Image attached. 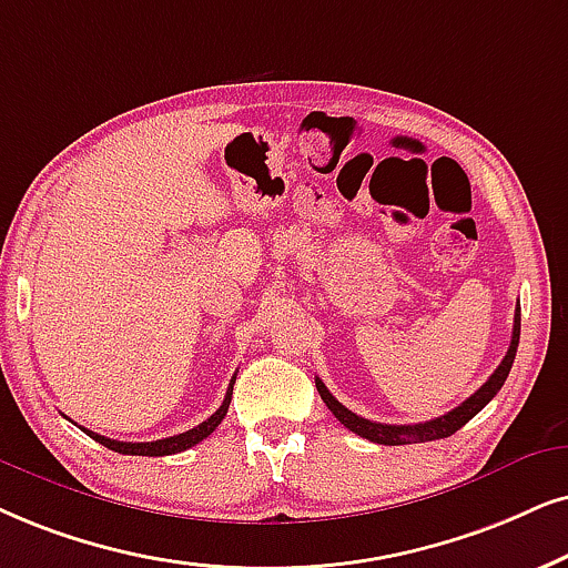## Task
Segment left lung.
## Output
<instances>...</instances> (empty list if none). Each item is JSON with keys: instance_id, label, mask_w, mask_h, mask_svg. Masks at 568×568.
<instances>
[{"instance_id": "left-lung-1", "label": "left lung", "mask_w": 568, "mask_h": 568, "mask_svg": "<svg viewBox=\"0 0 568 568\" xmlns=\"http://www.w3.org/2000/svg\"><path fill=\"white\" fill-rule=\"evenodd\" d=\"M519 333H521V306L516 304L511 346H508L504 362L498 364V369L493 372L490 379H487V383L479 387L477 393H471V396L466 398L462 406H456L454 412L437 416V419L422 422V425H379V422L364 419V416L348 412V408L343 406L341 400H337L333 393L327 390L325 383H322L320 377H317V390H320L322 400H325L327 408L335 414V419L341 422L343 427H348L351 433H356L358 437H367V440H372V443H379V445H406V443L440 440V437H448V435H454L456 429H462L466 422L471 419V416H477L487 404H490L495 396H498V390L506 383L508 372H511V364H514V358H516V348H519Z\"/></svg>"}]
</instances>
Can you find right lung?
<instances>
[{
    "label": "right lung",
    "mask_w": 568,
    "mask_h": 568,
    "mask_svg": "<svg viewBox=\"0 0 568 568\" xmlns=\"http://www.w3.org/2000/svg\"><path fill=\"white\" fill-rule=\"evenodd\" d=\"M233 383H235V377L231 379V387H227L225 400H222V406L217 408V412H214L206 422H201L199 427L189 429V433L162 437V440H154V443H123V440H112V437L91 433V429H85V427H81V429L89 437H93V440H97V443H102L104 448L114 450V454H125V456H172V454H181V450L201 443V440H204V437H210L214 429L220 427V422L225 419V414H227V406H231Z\"/></svg>",
    "instance_id": "obj_1"
}]
</instances>
